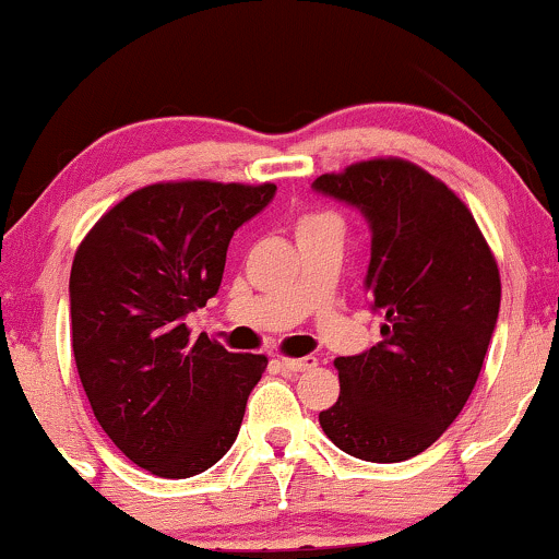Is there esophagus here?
Masks as SVG:
<instances>
[{"instance_id":"1","label":"esophagus","mask_w":559,"mask_h":559,"mask_svg":"<svg viewBox=\"0 0 559 559\" xmlns=\"http://www.w3.org/2000/svg\"><path fill=\"white\" fill-rule=\"evenodd\" d=\"M318 365V357H286L284 370L288 373H305V370H312Z\"/></svg>"}]
</instances>
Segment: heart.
I'll list each match as a JSON object with an SVG mask.
<instances>
[{"mask_svg": "<svg viewBox=\"0 0 559 559\" xmlns=\"http://www.w3.org/2000/svg\"><path fill=\"white\" fill-rule=\"evenodd\" d=\"M323 217H329V215H305L299 221V226H310V223H316V221H323Z\"/></svg>", "mask_w": 559, "mask_h": 559, "instance_id": "b5f03b06", "label": "heart"}]
</instances>
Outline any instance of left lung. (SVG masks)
<instances>
[{
  "label": "left lung",
  "instance_id": "8db88e82",
  "mask_svg": "<svg viewBox=\"0 0 559 559\" xmlns=\"http://www.w3.org/2000/svg\"><path fill=\"white\" fill-rule=\"evenodd\" d=\"M312 189L352 204L370 228L365 292L381 342L336 357L338 400L320 426L342 452L402 463L463 413L497 329V260L463 199L400 157L325 173Z\"/></svg>",
  "mask_w": 559,
  "mask_h": 559
}]
</instances>
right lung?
<instances>
[{
	"label": "right lung",
	"instance_id": "obj_1",
	"mask_svg": "<svg viewBox=\"0 0 559 559\" xmlns=\"http://www.w3.org/2000/svg\"><path fill=\"white\" fill-rule=\"evenodd\" d=\"M273 183H152L99 217L70 271V333L102 431L159 478L213 467L239 436L265 355H234L186 316L221 288L234 230Z\"/></svg>",
	"mask_w": 559,
	"mask_h": 559
}]
</instances>
